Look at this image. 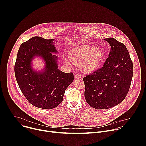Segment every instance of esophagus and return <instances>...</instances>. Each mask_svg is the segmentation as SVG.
I'll return each mask as SVG.
<instances>
[{
	"label": "esophagus",
	"instance_id": "esophagus-1",
	"mask_svg": "<svg viewBox=\"0 0 146 146\" xmlns=\"http://www.w3.org/2000/svg\"><path fill=\"white\" fill-rule=\"evenodd\" d=\"M81 77V74H79V73H77V74H76L75 76H74V78H75L76 79L80 78Z\"/></svg>",
	"mask_w": 146,
	"mask_h": 146
}]
</instances>
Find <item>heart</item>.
<instances>
[{"label": "heart", "instance_id": "heart-1", "mask_svg": "<svg viewBox=\"0 0 146 146\" xmlns=\"http://www.w3.org/2000/svg\"><path fill=\"white\" fill-rule=\"evenodd\" d=\"M103 56V52L99 48L90 45H82L70 51L69 59L73 64L80 63L82 70L92 72L99 67Z\"/></svg>", "mask_w": 146, "mask_h": 146}]
</instances>
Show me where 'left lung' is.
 I'll use <instances>...</instances> for the list:
<instances>
[{
  "label": "left lung",
  "instance_id": "1",
  "mask_svg": "<svg viewBox=\"0 0 146 146\" xmlns=\"http://www.w3.org/2000/svg\"><path fill=\"white\" fill-rule=\"evenodd\" d=\"M105 40L111 46L109 57L103 67L83 78L86 100L95 109L111 108L125 98L133 72L126 46L112 37Z\"/></svg>",
  "mask_w": 146,
  "mask_h": 146
}]
</instances>
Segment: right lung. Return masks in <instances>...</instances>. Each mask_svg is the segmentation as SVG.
<instances>
[{"mask_svg": "<svg viewBox=\"0 0 146 146\" xmlns=\"http://www.w3.org/2000/svg\"><path fill=\"white\" fill-rule=\"evenodd\" d=\"M52 39L35 36L22 43L18 51L14 72L19 87L32 105L41 109H52L63 100L66 89L74 80L73 73L58 69L57 52ZM38 55L46 62L42 72L34 71L31 61Z\"/></svg>", "mask_w": 146, "mask_h": 146, "instance_id": "add662e5", "label": "right lung"}]
</instances>
